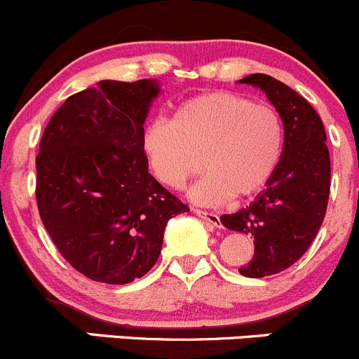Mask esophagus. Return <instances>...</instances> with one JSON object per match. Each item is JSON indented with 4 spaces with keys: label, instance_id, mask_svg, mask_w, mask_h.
Here are the masks:
<instances>
[{
    "label": "esophagus",
    "instance_id": "esophagus-1",
    "mask_svg": "<svg viewBox=\"0 0 359 359\" xmlns=\"http://www.w3.org/2000/svg\"><path fill=\"white\" fill-rule=\"evenodd\" d=\"M194 213H196L198 217H201V219L205 220V222H208L210 226H213V227H222V224H220L219 213L205 212V210H194Z\"/></svg>",
    "mask_w": 359,
    "mask_h": 359
}]
</instances>
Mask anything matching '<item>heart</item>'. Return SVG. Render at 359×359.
I'll return each instance as SVG.
<instances>
[{
    "mask_svg": "<svg viewBox=\"0 0 359 359\" xmlns=\"http://www.w3.org/2000/svg\"><path fill=\"white\" fill-rule=\"evenodd\" d=\"M140 146L154 179L170 189H182L203 158L208 173L189 194L200 205L220 206L233 196H252L273 177L283 151V123L266 104L210 92L180 104L172 121L146 125Z\"/></svg>",
    "mask_w": 359,
    "mask_h": 359,
    "instance_id": "obj_1",
    "label": "heart"
}]
</instances>
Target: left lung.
Instances as JSON below:
<instances>
[{"instance_id": "8db88e82", "label": "left lung", "mask_w": 359, "mask_h": 359, "mask_svg": "<svg viewBox=\"0 0 359 359\" xmlns=\"http://www.w3.org/2000/svg\"><path fill=\"white\" fill-rule=\"evenodd\" d=\"M240 83L266 93L285 130L280 163L266 189L240 212L220 217L227 229L253 236V259L240 274L264 278L293 266L316 238L330 194V153L320 114L295 90L267 74Z\"/></svg>"}]
</instances>
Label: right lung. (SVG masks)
Returning <instances> with one entry per match:
<instances>
[{
	"instance_id": "obj_1",
	"label": "right lung",
	"mask_w": 359,
	"mask_h": 359,
	"mask_svg": "<svg viewBox=\"0 0 359 359\" xmlns=\"http://www.w3.org/2000/svg\"><path fill=\"white\" fill-rule=\"evenodd\" d=\"M156 79L99 81L71 95L36 156V201L60 255L83 276L132 283L156 264L166 222L189 212L147 170L142 132Z\"/></svg>"
}]
</instances>
